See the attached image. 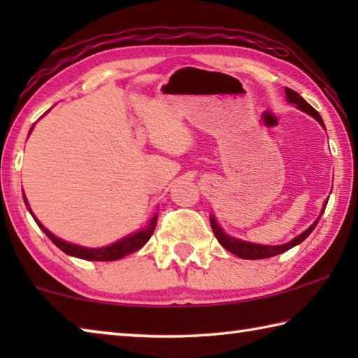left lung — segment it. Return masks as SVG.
Returning a JSON list of instances; mask_svg holds the SVG:
<instances>
[{
  "label": "left lung",
  "mask_w": 358,
  "mask_h": 358,
  "mask_svg": "<svg viewBox=\"0 0 358 358\" xmlns=\"http://www.w3.org/2000/svg\"><path fill=\"white\" fill-rule=\"evenodd\" d=\"M286 96H287V101H289V102H292V104H295L296 107L301 108L303 112L310 113L311 117L316 118V120L319 121V123L324 126V121H322V118H320V115L317 113L316 108H313L310 104H308V102H306L305 99H303L299 93L294 92V90H290V88H286ZM327 202H329V201H325L324 210H325V207H327ZM324 210H322V213H324ZM322 213H320V216H322ZM320 216L317 217V221L314 222L310 229H306L305 232L299 235V237H295L294 240H290L289 243L281 245V246L254 245V243H248V241H241V240H237V238L227 237V235L222 232V229H221L220 226H217V222L215 221L213 216L210 217V224H211V229H213L215 237L217 238V241H220L221 246L226 248V250H227L229 252H232V254H235V256H238V257H241V259L257 260V259H266V257L278 256V254L286 252L287 250H290V248H294V246H296L299 243H301V241L305 240V238L308 237V235H310V234L313 232L314 227H316V224L319 222Z\"/></svg>",
  "instance_id": "1"
}]
</instances>
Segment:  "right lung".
<instances>
[{
	"mask_svg": "<svg viewBox=\"0 0 358 358\" xmlns=\"http://www.w3.org/2000/svg\"><path fill=\"white\" fill-rule=\"evenodd\" d=\"M23 199H25V197H23ZM25 203H27V199H25ZM27 207H28V203H27ZM29 213H31V210H29ZM34 221L38 222V226L42 230H44V234L47 235V237L50 238L53 243H55L63 252L69 254V256L83 259V260H98V262H107V260L123 259L124 256H128V254L141 250V248L150 240L151 235H153L157 216H153V220L150 221L147 229L138 230V232H136L134 235H129V237L120 240V241H117V243H113V245L107 246V248H98V250H93V248H83V246L71 245V243H68V241L59 240V238L55 237V235L48 232V230L44 226H42V224L38 220H36V217H34Z\"/></svg>",
	"mask_w": 358,
	"mask_h": 358,
	"instance_id": "right-lung-1",
	"label": "right lung"
}]
</instances>
